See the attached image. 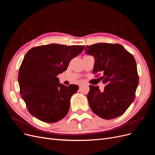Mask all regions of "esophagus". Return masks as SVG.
Returning a JSON list of instances; mask_svg holds the SVG:
<instances>
[{
    "mask_svg": "<svg viewBox=\"0 0 155 155\" xmlns=\"http://www.w3.org/2000/svg\"><path fill=\"white\" fill-rule=\"evenodd\" d=\"M81 85H82V84H79V87H81Z\"/></svg>",
    "mask_w": 155,
    "mask_h": 155,
    "instance_id": "1",
    "label": "esophagus"
}]
</instances>
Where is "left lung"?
Instances as JSON below:
<instances>
[{"label": "left lung", "mask_w": 155, "mask_h": 155, "mask_svg": "<svg viewBox=\"0 0 155 155\" xmlns=\"http://www.w3.org/2000/svg\"><path fill=\"white\" fill-rule=\"evenodd\" d=\"M85 53L95 59L94 74L105 84L101 92L98 86L90 85L87 98L93 112L105 120L122 115L135 98L138 85L136 61L122 45L96 43L87 46Z\"/></svg>", "instance_id": "obj_1"}]
</instances>
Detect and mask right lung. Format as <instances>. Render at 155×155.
Listing matches in <instances>:
<instances>
[{"mask_svg":"<svg viewBox=\"0 0 155 155\" xmlns=\"http://www.w3.org/2000/svg\"><path fill=\"white\" fill-rule=\"evenodd\" d=\"M84 47L50 44L32 48L26 53L18 82L21 96L33 116L46 123H55L67 114L70 98L79 87L65 86L57 76L67 69L70 60Z\"/></svg>","mask_w":155,"mask_h":155,"instance_id":"add662e5","label":"right lung"}]
</instances>
